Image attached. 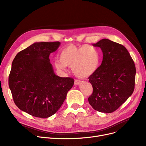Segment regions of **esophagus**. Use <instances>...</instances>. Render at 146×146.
<instances>
[{
  "mask_svg": "<svg viewBox=\"0 0 146 146\" xmlns=\"http://www.w3.org/2000/svg\"><path fill=\"white\" fill-rule=\"evenodd\" d=\"M80 83V80H74V85L75 86H78V85H79Z\"/></svg>",
  "mask_w": 146,
  "mask_h": 146,
  "instance_id": "obj_1",
  "label": "esophagus"
}]
</instances>
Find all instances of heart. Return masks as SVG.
Returning a JSON list of instances; mask_svg holds the SVG:
<instances>
[{
	"mask_svg": "<svg viewBox=\"0 0 146 146\" xmlns=\"http://www.w3.org/2000/svg\"><path fill=\"white\" fill-rule=\"evenodd\" d=\"M58 57L60 61L54 63L56 68L64 71L66 66L72 67L73 73L79 78H85L94 73L100 61L98 50L89 45L80 47L68 46L60 51Z\"/></svg>",
	"mask_w": 146,
	"mask_h": 146,
	"instance_id": "heart-1",
	"label": "heart"
}]
</instances>
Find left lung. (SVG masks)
<instances>
[{"mask_svg": "<svg viewBox=\"0 0 146 146\" xmlns=\"http://www.w3.org/2000/svg\"><path fill=\"white\" fill-rule=\"evenodd\" d=\"M93 45L101 48L103 60L96 71L89 77L93 93L88 101L94 110L111 113L133 93L135 64L128 50L121 44L105 38Z\"/></svg>", "mask_w": 146, "mask_h": 146, "instance_id": "8db88e82", "label": "left lung"}]
</instances>
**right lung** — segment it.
<instances>
[{
  "mask_svg": "<svg viewBox=\"0 0 146 146\" xmlns=\"http://www.w3.org/2000/svg\"><path fill=\"white\" fill-rule=\"evenodd\" d=\"M60 45L57 42H35L19 52L12 63L9 86L18 108L38 118L54 114L73 87L71 78L56 75L49 56Z\"/></svg>",
  "mask_w": 146,
  "mask_h": 146,
  "instance_id": "right-lung-1",
  "label": "right lung"
}]
</instances>
